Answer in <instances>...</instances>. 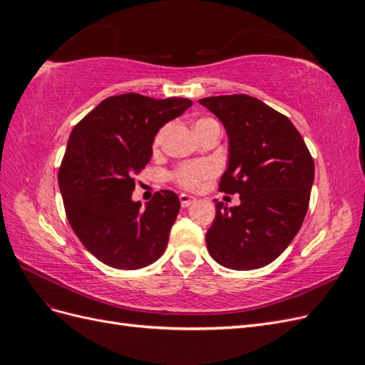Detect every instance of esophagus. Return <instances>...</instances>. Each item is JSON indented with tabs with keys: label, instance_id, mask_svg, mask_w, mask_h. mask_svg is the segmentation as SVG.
I'll list each match as a JSON object with an SVG mask.
<instances>
[{
	"label": "esophagus",
	"instance_id": "esophagus-1",
	"mask_svg": "<svg viewBox=\"0 0 365 365\" xmlns=\"http://www.w3.org/2000/svg\"><path fill=\"white\" fill-rule=\"evenodd\" d=\"M195 200H196V197L192 196V195H187V193L180 195V202H181L182 207H189L190 204L195 202Z\"/></svg>",
	"mask_w": 365,
	"mask_h": 365
}]
</instances>
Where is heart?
Wrapping results in <instances>:
<instances>
[{"label": "heart", "instance_id": "b5f03b06", "mask_svg": "<svg viewBox=\"0 0 365 365\" xmlns=\"http://www.w3.org/2000/svg\"><path fill=\"white\" fill-rule=\"evenodd\" d=\"M208 121H213V118H200V120H196L193 129L196 130L197 128H201L205 123H208ZM164 134H165V128H163V129H160L157 132L155 138H153V148H160L161 146ZM213 173H215L213 164H210L207 161L185 163V164H181L180 168L172 173V180L178 185L184 187V189L195 190L205 180H208L210 176H213Z\"/></svg>", "mask_w": 365, "mask_h": 365}]
</instances>
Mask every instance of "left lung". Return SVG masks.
I'll use <instances>...</instances> for the list:
<instances>
[{
  "instance_id": "obj_1",
  "label": "left lung",
  "mask_w": 365,
  "mask_h": 365,
  "mask_svg": "<svg viewBox=\"0 0 365 365\" xmlns=\"http://www.w3.org/2000/svg\"><path fill=\"white\" fill-rule=\"evenodd\" d=\"M224 125L227 170L219 190L240 204L217 202L205 235L210 256L230 269L250 271L277 259L302 228L314 184V160L291 120L247 94L197 101Z\"/></svg>"
}]
</instances>
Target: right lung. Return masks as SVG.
<instances>
[{"label": "right lung", "mask_w": 365, "mask_h": 365, "mask_svg": "<svg viewBox=\"0 0 365 365\" xmlns=\"http://www.w3.org/2000/svg\"><path fill=\"white\" fill-rule=\"evenodd\" d=\"M192 101L121 94L105 98L71 130L59 169L68 222L96 259L117 269L158 260L180 212L178 195L157 192L132 201L135 175L152 157L157 132Z\"/></svg>", "instance_id": "obj_1"}]
</instances>
